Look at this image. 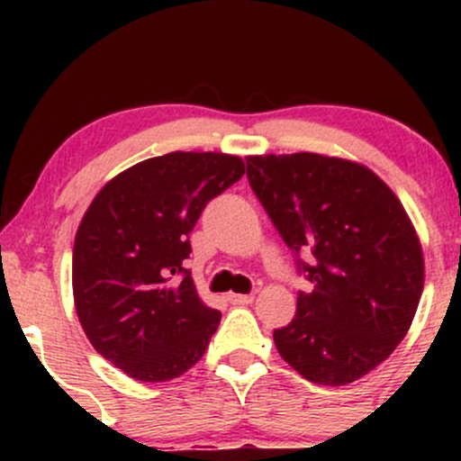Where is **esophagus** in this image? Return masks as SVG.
Returning a JSON list of instances; mask_svg holds the SVG:
<instances>
[{
    "label": "esophagus",
    "instance_id": "obj_1",
    "mask_svg": "<svg viewBox=\"0 0 461 461\" xmlns=\"http://www.w3.org/2000/svg\"><path fill=\"white\" fill-rule=\"evenodd\" d=\"M227 301H230L231 305H249L253 301V294H227Z\"/></svg>",
    "mask_w": 461,
    "mask_h": 461
}]
</instances>
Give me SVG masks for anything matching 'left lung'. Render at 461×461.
<instances>
[{
  "instance_id": "left-lung-1",
  "label": "left lung",
  "mask_w": 461,
  "mask_h": 461,
  "mask_svg": "<svg viewBox=\"0 0 461 461\" xmlns=\"http://www.w3.org/2000/svg\"><path fill=\"white\" fill-rule=\"evenodd\" d=\"M247 179L314 285L273 331L279 356L321 385L364 377L403 340L420 301L425 264L403 205L366 167L319 153L249 156Z\"/></svg>"
}]
</instances>
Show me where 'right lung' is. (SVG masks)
I'll use <instances>...</instances> for the list:
<instances>
[{"mask_svg": "<svg viewBox=\"0 0 461 461\" xmlns=\"http://www.w3.org/2000/svg\"><path fill=\"white\" fill-rule=\"evenodd\" d=\"M245 162L173 151L134 164L93 199L73 245V297L99 356L139 382L176 379L199 362L221 312L194 290L190 231Z\"/></svg>", "mask_w": 461, "mask_h": 461, "instance_id": "1", "label": "right lung"}]
</instances>
